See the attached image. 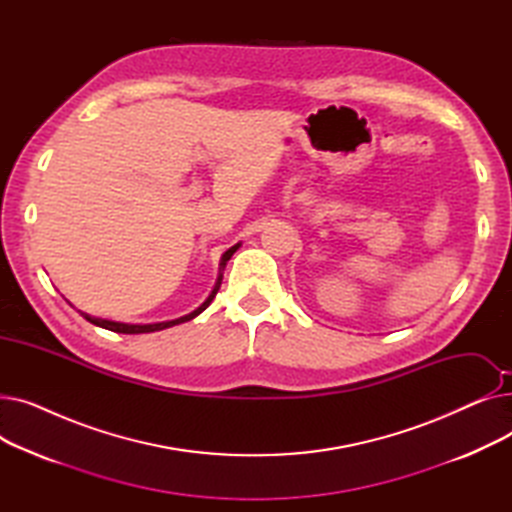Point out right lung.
<instances>
[{
    "mask_svg": "<svg viewBox=\"0 0 512 512\" xmlns=\"http://www.w3.org/2000/svg\"><path fill=\"white\" fill-rule=\"evenodd\" d=\"M238 247H240V242H238V245L230 247V249H228V251L222 255L218 280H215V286H213V290H211L209 297L205 299V303H203L201 307H197L193 313L182 315V317H178V319H172V321H159V324H122V321H110V319L93 317V315H89V313H83V311H80V315H83L87 321H91L93 326H99V328H105V330H112V332H118V334H147V332H159V330H166V328H172V326L184 324V321H191V319H195L199 313H203V311L209 307V303L215 299V294H218V290H220V286H222V278H224V267H226V263L230 261V257H232L236 251H238Z\"/></svg>",
    "mask_w": 512,
    "mask_h": 512,
    "instance_id": "1",
    "label": "right lung"
}]
</instances>
